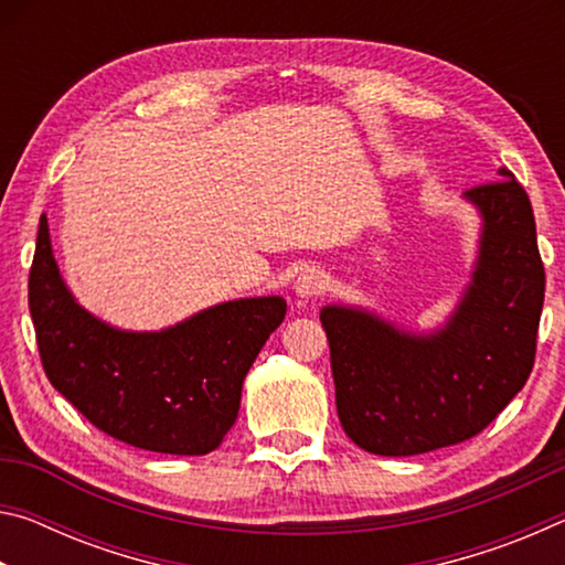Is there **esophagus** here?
<instances>
[{
	"label": "esophagus",
	"mask_w": 565,
	"mask_h": 565,
	"mask_svg": "<svg viewBox=\"0 0 565 565\" xmlns=\"http://www.w3.org/2000/svg\"><path fill=\"white\" fill-rule=\"evenodd\" d=\"M327 284H329V279L321 269H306L299 274V279H296L294 291L299 299L309 301V299H317V296L327 289Z\"/></svg>",
	"instance_id": "obj_1"
}]
</instances>
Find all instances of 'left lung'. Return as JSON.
Returning a JSON list of instances; mask_svg holds the SVG:
<instances>
[{
	"mask_svg": "<svg viewBox=\"0 0 565 565\" xmlns=\"http://www.w3.org/2000/svg\"><path fill=\"white\" fill-rule=\"evenodd\" d=\"M476 256L454 311L434 329L406 327L369 306H321L337 411L363 451L416 456L483 431L523 388L535 356L543 274L535 218L509 169L468 189Z\"/></svg>",
	"mask_w": 565,
	"mask_h": 565,
	"instance_id": "left-lung-1",
	"label": "left lung"
}]
</instances>
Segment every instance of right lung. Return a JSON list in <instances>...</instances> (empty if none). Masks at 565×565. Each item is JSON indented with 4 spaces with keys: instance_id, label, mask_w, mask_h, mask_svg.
Instances as JSON below:
<instances>
[{
    "instance_id": "obj_1",
    "label": "right lung",
    "mask_w": 565,
    "mask_h": 565,
    "mask_svg": "<svg viewBox=\"0 0 565 565\" xmlns=\"http://www.w3.org/2000/svg\"><path fill=\"white\" fill-rule=\"evenodd\" d=\"M30 313L46 379L99 431L145 451L204 456L234 426L244 379L286 301L246 296L157 331L119 329L76 301L42 214Z\"/></svg>"
}]
</instances>
